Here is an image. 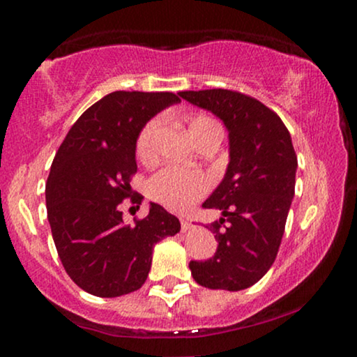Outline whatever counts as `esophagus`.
I'll use <instances>...</instances> for the list:
<instances>
[{
    "instance_id": "esophagus-1",
    "label": "esophagus",
    "mask_w": 357,
    "mask_h": 357,
    "mask_svg": "<svg viewBox=\"0 0 357 357\" xmlns=\"http://www.w3.org/2000/svg\"><path fill=\"white\" fill-rule=\"evenodd\" d=\"M192 228V223L188 220H181V231H190Z\"/></svg>"
}]
</instances>
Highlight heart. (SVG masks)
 Instances as JSON below:
<instances>
[{
	"instance_id": "b5f03b06",
	"label": "heart",
	"mask_w": 357,
	"mask_h": 357,
	"mask_svg": "<svg viewBox=\"0 0 357 357\" xmlns=\"http://www.w3.org/2000/svg\"><path fill=\"white\" fill-rule=\"evenodd\" d=\"M215 122L208 117H196L190 124V134L192 130L202 129V127L211 126ZM161 119H153L142 127L141 134L137 137L136 151L141 159L151 158L154 147V139L161 130ZM208 183L202 176L188 174L174 167H165L158 171L146 184L147 196L155 203L162 204L171 211H186L192 203L198 202L206 192Z\"/></svg>"
}]
</instances>
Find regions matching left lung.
Wrapping results in <instances>:
<instances>
[{
	"instance_id": "8db88e82",
	"label": "left lung",
	"mask_w": 357,
	"mask_h": 357,
	"mask_svg": "<svg viewBox=\"0 0 357 357\" xmlns=\"http://www.w3.org/2000/svg\"><path fill=\"white\" fill-rule=\"evenodd\" d=\"M179 97L210 110L228 130L227 173L204 208L220 210L210 230L215 257L190 261L191 275L208 289L236 292L257 284L275 261L296 192L297 155L289 130L273 110L240 92L186 90Z\"/></svg>"
}]
</instances>
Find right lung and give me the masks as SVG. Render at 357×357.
Masks as SVG:
<instances>
[{
  "instance_id": "right-lung-1",
  "label": "right lung",
  "mask_w": 357,
  "mask_h": 357,
  "mask_svg": "<svg viewBox=\"0 0 357 357\" xmlns=\"http://www.w3.org/2000/svg\"><path fill=\"white\" fill-rule=\"evenodd\" d=\"M171 92H117L102 97L68 130L45 190L48 223L61 265L85 292L119 297L141 289L158 241L181 223L161 204L134 227L119 204L137 171L136 144L155 114L179 104Z\"/></svg>"
}]
</instances>
